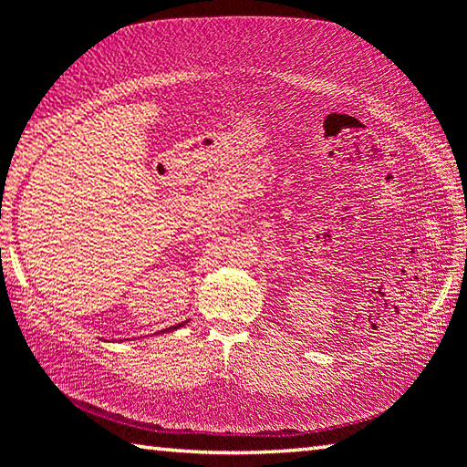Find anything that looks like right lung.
Masks as SVG:
<instances>
[{
  "label": "right lung",
  "instance_id": "right-lung-1",
  "mask_svg": "<svg viewBox=\"0 0 467 467\" xmlns=\"http://www.w3.org/2000/svg\"><path fill=\"white\" fill-rule=\"evenodd\" d=\"M183 326V323H179V326H172V327H169V329H177V327H181ZM169 329H162V331H169Z\"/></svg>",
  "mask_w": 467,
  "mask_h": 467
}]
</instances>
